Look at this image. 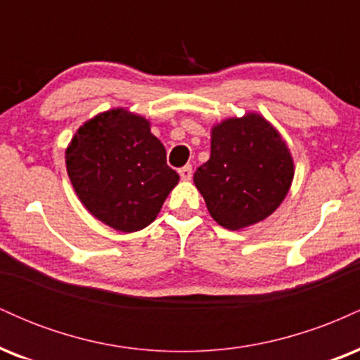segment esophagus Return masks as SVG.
<instances>
[{
    "instance_id": "obj_1",
    "label": "esophagus",
    "mask_w": 360,
    "mask_h": 360,
    "mask_svg": "<svg viewBox=\"0 0 360 360\" xmlns=\"http://www.w3.org/2000/svg\"><path fill=\"white\" fill-rule=\"evenodd\" d=\"M179 176H181V179H184V181H189L193 177V166H184V167H181L179 169Z\"/></svg>"
}]
</instances>
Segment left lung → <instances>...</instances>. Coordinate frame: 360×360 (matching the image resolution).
Segmentation results:
<instances>
[{
    "label": "left lung",
    "mask_w": 360,
    "mask_h": 360,
    "mask_svg": "<svg viewBox=\"0 0 360 360\" xmlns=\"http://www.w3.org/2000/svg\"><path fill=\"white\" fill-rule=\"evenodd\" d=\"M295 167L281 135L259 115L230 118L212 131V155L194 172L214 221L238 230L267 218L291 186Z\"/></svg>",
    "instance_id": "obj_1"
}]
</instances>
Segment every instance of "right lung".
<instances>
[{
	"label": "right lung",
	"mask_w": 360,
	"mask_h": 360,
	"mask_svg": "<svg viewBox=\"0 0 360 360\" xmlns=\"http://www.w3.org/2000/svg\"><path fill=\"white\" fill-rule=\"evenodd\" d=\"M65 166L82 205L120 232L150 225L179 181L147 120L122 108L98 115L77 130Z\"/></svg>",
	"instance_id": "obj_1"
}]
</instances>
